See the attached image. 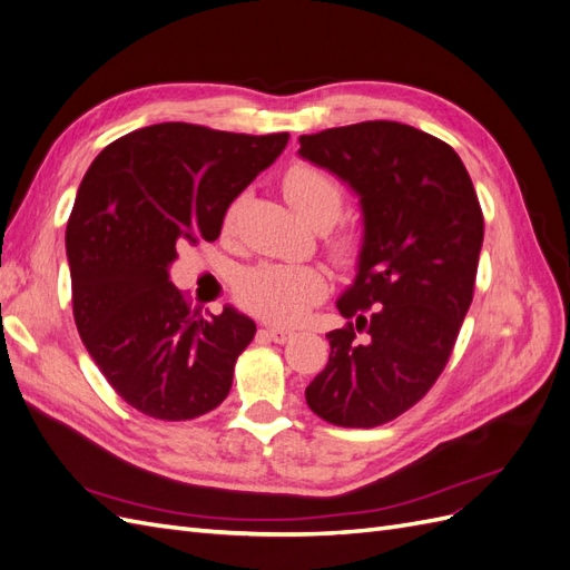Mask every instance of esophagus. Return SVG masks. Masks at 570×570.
Segmentation results:
<instances>
[{
  "instance_id": "34e87169",
  "label": "esophagus",
  "mask_w": 570,
  "mask_h": 570,
  "mask_svg": "<svg viewBox=\"0 0 570 570\" xmlns=\"http://www.w3.org/2000/svg\"><path fill=\"white\" fill-rule=\"evenodd\" d=\"M262 333H264L268 340L278 342V344H285L292 335H295V331H289V327H264Z\"/></svg>"
}]
</instances>
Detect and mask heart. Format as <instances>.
I'll list each match as a JSON object with an SVG mask.
<instances>
[{"label": "heart", "mask_w": 570, "mask_h": 570, "mask_svg": "<svg viewBox=\"0 0 570 570\" xmlns=\"http://www.w3.org/2000/svg\"><path fill=\"white\" fill-rule=\"evenodd\" d=\"M283 193L306 223L333 220L342 209L340 185L314 166H295L287 170L283 180ZM358 249L354 237H342L335 245L340 262H352ZM325 295V278L321 271L308 266H283L266 264L247 271L237 283V299L252 314L273 323H297L306 316L308 308L318 304Z\"/></svg>", "instance_id": "heart-1"}]
</instances>
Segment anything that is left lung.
Here are the masks:
<instances>
[{"label": "left lung", "mask_w": 570, "mask_h": 570, "mask_svg": "<svg viewBox=\"0 0 570 570\" xmlns=\"http://www.w3.org/2000/svg\"><path fill=\"white\" fill-rule=\"evenodd\" d=\"M299 157L352 189L364 223L337 299L354 323L325 335L331 356L306 404L342 428L383 425L433 387L473 302L485 226L475 189L450 145L396 120L302 135Z\"/></svg>", "instance_id": "obj_1"}]
</instances>
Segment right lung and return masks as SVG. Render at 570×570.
<instances>
[{"mask_svg": "<svg viewBox=\"0 0 570 570\" xmlns=\"http://www.w3.org/2000/svg\"><path fill=\"white\" fill-rule=\"evenodd\" d=\"M287 132L157 124L118 137L85 174L66 226L73 316L118 396L151 419L216 409L256 325L235 306L202 318L168 281L180 245L212 243L233 199L281 157Z\"/></svg>", "mask_w": 570, "mask_h": 570, "instance_id": "1", "label": "right lung"}]
</instances>
